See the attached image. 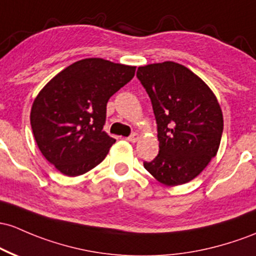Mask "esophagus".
Instances as JSON below:
<instances>
[{
    "mask_svg": "<svg viewBox=\"0 0 256 256\" xmlns=\"http://www.w3.org/2000/svg\"><path fill=\"white\" fill-rule=\"evenodd\" d=\"M126 140H128V141L131 142V143H136L137 141H138V134H131V136H128Z\"/></svg>",
    "mask_w": 256,
    "mask_h": 256,
    "instance_id": "esophagus-1",
    "label": "esophagus"
}]
</instances>
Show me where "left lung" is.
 I'll return each instance as SVG.
<instances>
[{
  "label": "left lung",
  "mask_w": 256,
  "mask_h": 256,
  "mask_svg": "<svg viewBox=\"0 0 256 256\" xmlns=\"http://www.w3.org/2000/svg\"><path fill=\"white\" fill-rule=\"evenodd\" d=\"M137 78L150 98L158 125L159 153L143 166L165 186L192 181L220 147L224 118L214 92L175 62L140 66Z\"/></svg>",
  "instance_id": "obj_1"
}]
</instances>
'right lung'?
<instances>
[{"mask_svg": "<svg viewBox=\"0 0 256 256\" xmlns=\"http://www.w3.org/2000/svg\"><path fill=\"white\" fill-rule=\"evenodd\" d=\"M136 66L86 58L58 72L34 100L30 124L38 150L63 175H82L103 162L113 137L103 131L106 103Z\"/></svg>", "mask_w": 256, "mask_h": 256, "instance_id": "1", "label": "right lung"}]
</instances>
